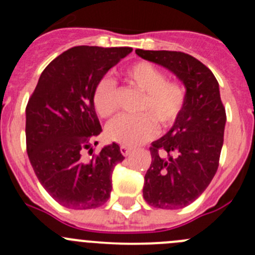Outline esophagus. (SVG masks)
I'll return each instance as SVG.
<instances>
[{"instance_id": "esophagus-1", "label": "esophagus", "mask_w": 255, "mask_h": 255, "mask_svg": "<svg viewBox=\"0 0 255 255\" xmlns=\"http://www.w3.org/2000/svg\"><path fill=\"white\" fill-rule=\"evenodd\" d=\"M121 153H122L125 156H128L130 153H132V149L128 148V146L126 145H121Z\"/></svg>"}]
</instances>
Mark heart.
Listing matches in <instances>:
<instances>
[{
  "label": "heart",
  "instance_id": "b5f03b06",
  "mask_svg": "<svg viewBox=\"0 0 255 255\" xmlns=\"http://www.w3.org/2000/svg\"><path fill=\"white\" fill-rule=\"evenodd\" d=\"M126 81L142 92L138 101V116H120L106 128L111 142L137 146L151 139L156 123L169 128L179 120L186 104V90L176 81L166 80L163 70L148 61H137L122 71ZM92 106L102 118L111 117L117 110V90L112 79L102 78L92 92Z\"/></svg>",
  "mask_w": 255,
  "mask_h": 255
}]
</instances>
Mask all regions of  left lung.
<instances>
[{"label":"left lung","instance_id":"8db88e82","mask_svg":"<svg viewBox=\"0 0 255 255\" xmlns=\"http://www.w3.org/2000/svg\"><path fill=\"white\" fill-rule=\"evenodd\" d=\"M135 54L173 71L186 87L179 120L149 148L151 164L143 186L150 206L184 208L206 190L220 164L227 117L218 81L206 65L182 51L137 49Z\"/></svg>","mask_w":255,"mask_h":255}]
</instances>
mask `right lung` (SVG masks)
<instances>
[{
	"instance_id": "add662e5",
	"label": "right lung",
	"mask_w": 255,
	"mask_h": 255,
	"mask_svg": "<svg viewBox=\"0 0 255 255\" xmlns=\"http://www.w3.org/2000/svg\"><path fill=\"white\" fill-rule=\"evenodd\" d=\"M132 48L80 45L44 69L25 107V142L35 175L61 206L96 208L109 200L115 166L123 161L116 143L92 154L102 132L92 92L105 74ZM89 148L90 159L82 158Z\"/></svg>"
}]
</instances>
